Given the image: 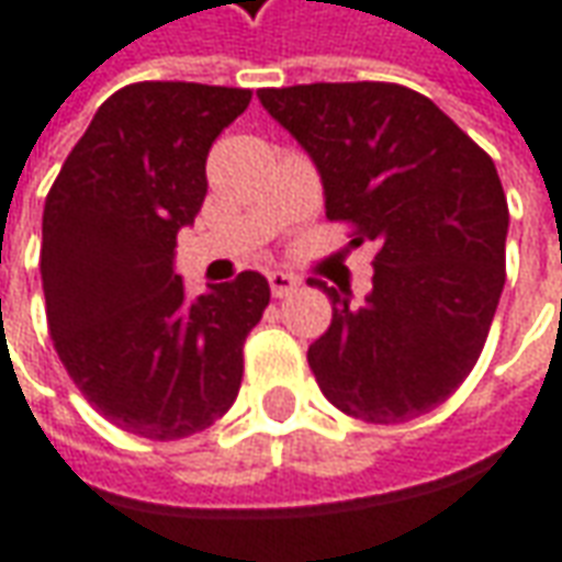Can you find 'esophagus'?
Segmentation results:
<instances>
[{
    "mask_svg": "<svg viewBox=\"0 0 562 562\" xmlns=\"http://www.w3.org/2000/svg\"><path fill=\"white\" fill-rule=\"evenodd\" d=\"M267 282H270V292L282 299V295H289L292 289H299V277L295 273H285V270H273V273H267Z\"/></svg>",
    "mask_w": 562,
    "mask_h": 562,
    "instance_id": "34e87169",
    "label": "esophagus"
}]
</instances>
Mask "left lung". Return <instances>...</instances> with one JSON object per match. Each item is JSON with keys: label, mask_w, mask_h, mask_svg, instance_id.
<instances>
[{"label": "left lung", "mask_w": 562, "mask_h": 562, "mask_svg": "<svg viewBox=\"0 0 562 562\" xmlns=\"http://www.w3.org/2000/svg\"><path fill=\"white\" fill-rule=\"evenodd\" d=\"M323 183L326 217L379 245L373 289L333 301L307 348L323 395L367 423L429 414L470 376L504 292L507 199L494 161L426 95L397 83L261 89Z\"/></svg>", "instance_id": "1"}]
</instances>
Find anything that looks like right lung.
I'll use <instances>...</instances> for the list:
<instances>
[{
    "instance_id": "obj_1",
    "label": "right lung",
    "mask_w": 562,
    "mask_h": 562,
    "mask_svg": "<svg viewBox=\"0 0 562 562\" xmlns=\"http://www.w3.org/2000/svg\"><path fill=\"white\" fill-rule=\"evenodd\" d=\"M248 89L146 80L117 89L74 146L43 211V295L55 351L99 414L173 441L221 419L243 345L270 301L258 270L189 299L177 233L207 192V151Z\"/></svg>"
}]
</instances>
